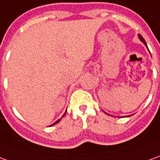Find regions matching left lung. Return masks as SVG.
<instances>
[{
  "label": "left lung",
  "instance_id": "1",
  "mask_svg": "<svg viewBox=\"0 0 160 160\" xmlns=\"http://www.w3.org/2000/svg\"><path fill=\"white\" fill-rule=\"evenodd\" d=\"M139 38H140V41H141V42H143V43H144V45H145V46H147V43H146V41H145V39H144V38H143V37H142V36H141V35H140V34H139Z\"/></svg>",
  "mask_w": 160,
  "mask_h": 160
}]
</instances>
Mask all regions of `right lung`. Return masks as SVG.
<instances>
[{
    "mask_svg": "<svg viewBox=\"0 0 160 160\" xmlns=\"http://www.w3.org/2000/svg\"><path fill=\"white\" fill-rule=\"evenodd\" d=\"M66 114V112H65V113H64V115H63V116H62V117H64V114ZM61 119H62V118H61ZM61 119H59V120H58V121H57V122H54V123H53V124H52V125H51V126H52V125H55V124H57V123H58V122H60V120H61Z\"/></svg>",
    "mask_w": 160,
    "mask_h": 160,
    "instance_id": "add662e5",
    "label": "right lung"
}]
</instances>
